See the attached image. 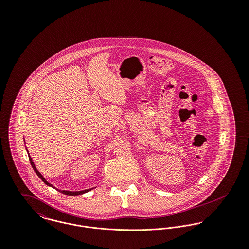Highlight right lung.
Returning <instances> with one entry per match:
<instances>
[{
  "label": "right lung",
  "instance_id": "right-lung-1",
  "mask_svg": "<svg viewBox=\"0 0 249 249\" xmlns=\"http://www.w3.org/2000/svg\"><path fill=\"white\" fill-rule=\"evenodd\" d=\"M29 158H30V162H31V165H32V167H33V169L35 170V172L36 173V175L39 177V178L42 179V181L46 184V185H48V186H51V187H53V189H55V187H53L52 184H50L45 178H43V176L37 171V169H36V166H35V164H34V162H33V159H32V157L30 156V154H29ZM93 189V188H92ZM92 189H87V190H84V191H79V192H70V191H61V190H57V191H59L60 193H62V194H64V195H67V196H78V195H82V194H84V193H87V192H89V191H91Z\"/></svg>",
  "mask_w": 249,
  "mask_h": 249
}]
</instances>
